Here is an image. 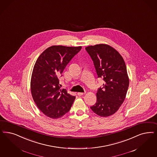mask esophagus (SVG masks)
Instances as JSON below:
<instances>
[{"label":"esophagus","instance_id":"obj_1","mask_svg":"<svg viewBox=\"0 0 157 157\" xmlns=\"http://www.w3.org/2000/svg\"><path fill=\"white\" fill-rule=\"evenodd\" d=\"M77 94H78V95L79 96H82L83 94H85V93H81V92H78Z\"/></svg>","mask_w":157,"mask_h":157}]
</instances>
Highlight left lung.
<instances>
[{"label": "left lung", "mask_w": 157, "mask_h": 157, "mask_svg": "<svg viewBox=\"0 0 157 157\" xmlns=\"http://www.w3.org/2000/svg\"><path fill=\"white\" fill-rule=\"evenodd\" d=\"M85 49L93 61L98 78L104 81L103 87L98 89L96 103L90 108L100 117L112 115L124 101L129 85L124 60L107 44L90 46Z\"/></svg>", "instance_id": "8db88e82"}]
</instances>
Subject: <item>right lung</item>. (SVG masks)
I'll list each match as a JSON object with an SVG mask.
<instances>
[{"instance_id":"obj_1","label":"right lung","mask_w":157,"mask_h":157,"mask_svg":"<svg viewBox=\"0 0 157 157\" xmlns=\"http://www.w3.org/2000/svg\"><path fill=\"white\" fill-rule=\"evenodd\" d=\"M81 46H53L39 56L33 69L31 81L33 99L38 108L52 119L61 118L67 113L75 96L65 89H61L59 78L72 59Z\"/></svg>"}]
</instances>
